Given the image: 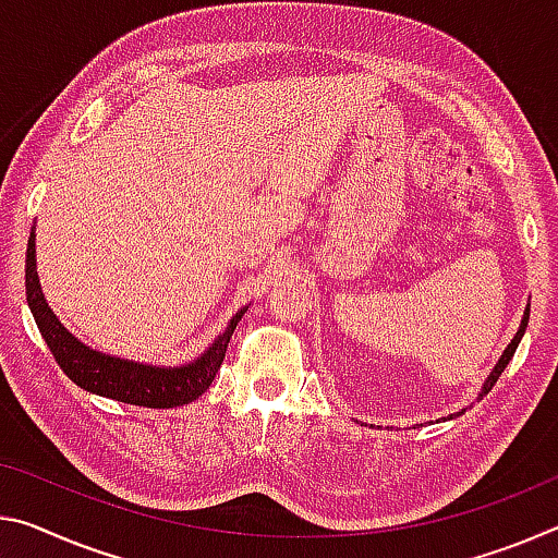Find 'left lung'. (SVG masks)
Here are the masks:
<instances>
[{"label": "left lung", "mask_w": 558, "mask_h": 558, "mask_svg": "<svg viewBox=\"0 0 558 558\" xmlns=\"http://www.w3.org/2000/svg\"><path fill=\"white\" fill-rule=\"evenodd\" d=\"M526 325H529V307H526V313H524V317H521V325H519V330H517V335H514V340H511L509 344H507V350H504V355L499 357V362L497 365H494V369H492V375L486 377V383H484V387H482V392H480V400L484 395H489V390L494 385H497V379L501 377V373H504V367L509 365V360L514 357V352H517V348H519V342H521V338H524V332H526ZM464 412V410H462ZM462 412H457V414H449L447 420H454V417H459V414Z\"/></svg>", "instance_id": "left-lung-1"}]
</instances>
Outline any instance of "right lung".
I'll return each mask as SVG.
<instances>
[{
  "label": "right lung",
  "instance_id": "obj_1",
  "mask_svg": "<svg viewBox=\"0 0 558 558\" xmlns=\"http://www.w3.org/2000/svg\"><path fill=\"white\" fill-rule=\"evenodd\" d=\"M37 235L29 233V243H26V303L32 307L34 320L39 325V332L51 355L59 362V367L64 369L66 377L76 383L82 390L109 397V400L138 404V407H181L208 390L214 383L216 373L223 365L228 342L235 330L238 320H241L243 311L233 315V320L228 323L226 332L218 335V340L203 352L189 365L181 367H156L144 365V362L134 360H121L111 357L106 352L92 350L86 344L74 338L64 325L59 323V317L51 313V307L44 300L39 276H37V247H34Z\"/></svg>",
  "mask_w": 558,
  "mask_h": 558
}]
</instances>
